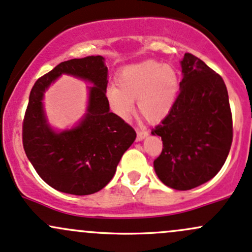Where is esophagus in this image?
I'll return each instance as SVG.
<instances>
[{"instance_id":"34e87169","label":"esophagus","mask_w":252,"mask_h":252,"mask_svg":"<svg viewBox=\"0 0 252 252\" xmlns=\"http://www.w3.org/2000/svg\"><path fill=\"white\" fill-rule=\"evenodd\" d=\"M148 135V131L145 129H136V140L137 141H141Z\"/></svg>"}]
</instances>
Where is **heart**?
I'll list each match as a JSON object with an SVG mask.
<instances>
[{
	"label": "heart",
	"instance_id": "b5f03b06",
	"mask_svg": "<svg viewBox=\"0 0 252 252\" xmlns=\"http://www.w3.org/2000/svg\"><path fill=\"white\" fill-rule=\"evenodd\" d=\"M116 83L108 88L107 100L122 118L130 115L136 100L140 117L147 122L160 121L170 112L179 93L176 70L157 60L126 66L118 73Z\"/></svg>",
	"mask_w": 252,
	"mask_h": 252
}]
</instances>
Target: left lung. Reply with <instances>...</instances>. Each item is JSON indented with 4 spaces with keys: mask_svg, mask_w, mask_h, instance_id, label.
I'll list each match as a JSON object with an SVG mask.
<instances>
[{
    "mask_svg": "<svg viewBox=\"0 0 252 252\" xmlns=\"http://www.w3.org/2000/svg\"><path fill=\"white\" fill-rule=\"evenodd\" d=\"M181 66L179 95L170 112L152 129L163 141L153 165L164 185L187 190L221 170L231 150L233 122L221 76L190 53L185 54Z\"/></svg>",
    "mask_w": 252,
    "mask_h": 252,
    "instance_id": "obj_1",
    "label": "left lung"
}]
</instances>
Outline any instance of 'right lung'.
Returning <instances> with one entry per match:
<instances>
[{"label":"right lung","mask_w":252,"mask_h":252,"mask_svg":"<svg viewBox=\"0 0 252 252\" xmlns=\"http://www.w3.org/2000/svg\"><path fill=\"white\" fill-rule=\"evenodd\" d=\"M62 73L87 79L94 87L84 121L72 131L58 134L46 124L41 97ZM106 88L107 67L100 55L60 63L33 84L23 121V146L36 173L53 189L75 195L102 189L134 142L133 126L110 112Z\"/></svg>","instance_id":"obj_1"}]
</instances>
